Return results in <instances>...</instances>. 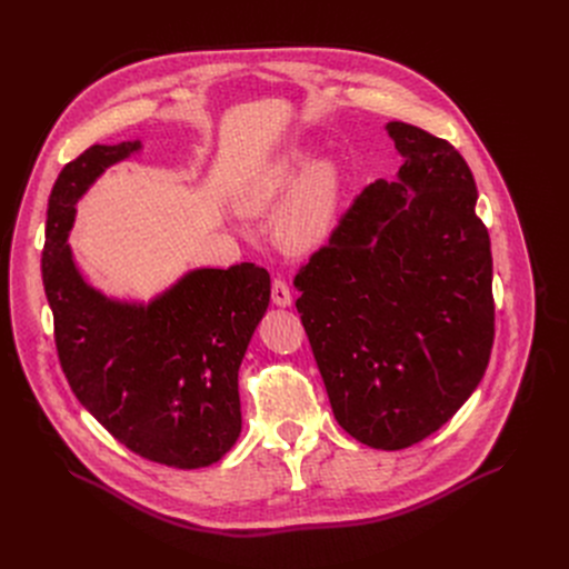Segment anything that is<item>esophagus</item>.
<instances>
[{
    "label": "esophagus",
    "instance_id": "1",
    "mask_svg": "<svg viewBox=\"0 0 569 569\" xmlns=\"http://www.w3.org/2000/svg\"><path fill=\"white\" fill-rule=\"evenodd\" d=\"M270 299H273V303L278 308H289L291 306V289L282 278L273 280V287H270Z\"/></svg>",
    "mask_w": 569,
    "mask_h": 569
}]
</instances>
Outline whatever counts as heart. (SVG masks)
<instances>
[{"mask_svg": "<svg viewBox=\"0 0 569 569\" xmlns=\"http://www.w3.org/2000/svg\"><path fill=\"white\" fill-rule=\"evenodd\" d=\"M340 169L306 143H289L261 159L236 192V208L259 218L276 214L278 246L291 254H308L333 231L340 206Z\"/></svg>", "mask_w": 569, "mask_h": 569, "instance_id": "1", "label": "heart"}]
</instances>
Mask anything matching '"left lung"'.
Masks as SVG:
<instances>
[{
    "mask_svg": "<svg viewBox=\"0 0 569 569\" xmlns=\"http://www.w3.org/2000/svg\"><path fill=\"white\" fill-rule=\"evenodd\" d=\"M385 129L402 167L363 189L296 276V308L336 421L393 451L436 432L481 382L493 259L466 159L419 127Z\"/></svg>",
    "mask_w": 569,
    "mask_h": 569,
    "instance_id": "8db88e82",
    "label": "left lung"
}]
</instances>
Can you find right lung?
I'll use <instances>...</instances> for the list:
<instances>
[{"label":"right lung","mask_w":569,"mask_h":569,"mask_svg":"<svg viewBox=\"0 0 569 569\" xmlns=\"http://www.w3.org/2000/svg\"><path fill=\"white\" fill-rule=\"evenodd\" d=\"M141 141L92 146L48 199L41 273L62 370L83 408L133 453L197 470L236 445L238 368L270 301L254 263L192 268L150 301L108 296L78 268L69 233L78 201Z\"/></svg>","instance_id":"right-lung-1"}]
</instances>
